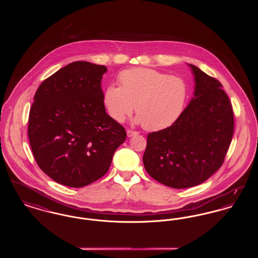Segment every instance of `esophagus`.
Wrapping results in <instances>:
<instances>
[{
    "mask_svg": "<svg viewBox=\"0 0 258 258\" xmlns=\"http://www.w3.org/2000/svg\"><path fill=\"white\" fill-rule=\"evenodd\" d=\"M138 135V133L137 132H135V131H131V130H128L127 132H126V135H127V137H132V136H135V135Z\"/></svg>",
    "mask_w": 258,
    "mask_h": 258,
    "instance_id": "1",
    "label": "esophagus"
}]
</instances>
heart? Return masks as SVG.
Instances as JSON below:
<instances>
[{
    "mask_svg": "<svg viewBox=\"0 0 258 258\" xmlns=\"http://www.w3.org/2000/svg\"><path fill=\"white\" fill-rule=\"evenodd\" d=\"M120 87L111 84L103 95L111 117L122 123L135 109L137 123L158 132L169 127L184 110L187 87L178 76L160 71L136 68L119 74Z\"/></svg>",
    "mask_w": 258,
    "mask_h": 258,
    "instance_id": "heart-1",
    "label": "heart"
}]
</instances>
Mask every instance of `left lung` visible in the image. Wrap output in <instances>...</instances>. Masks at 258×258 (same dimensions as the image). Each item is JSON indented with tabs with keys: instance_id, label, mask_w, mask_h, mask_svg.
I'll use <instances>...</instances> for the list:
<instances>
[{
	"instance_id": "obj_1",
	"label": "left lung",
	"mask_w": 258,
	"mask_h": 258,
	"mask_svg": "<svg viewBox=\"0 0 258 258\" xmlns=\"http://www.w3.org/2000/svg\"><path fill=\"white\" fill-rule=\"evenodd\" d=\"M188 66L195 98L169 127L148 135L143 156L148 174L174 188L209 179L222 165L233 136V109L221 82Z\"/></svg>"
}]
</instances>
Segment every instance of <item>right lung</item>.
<instances>
[{"label":"right lung","mask_w":258,"mask_h":258,"mask_svg":"<svg viewBox=\"0 0 258 258\" xmlns=\"http://www.w3.org/2000/svg\"><path fill=\"white\" fill-rule=\"evenodd\" d=\"M105 66L69 63L37 88L28 136L39 168L59 184L82 187L101 178L126 133L106 113Z\"/></svg>","instance_id":"right-lung-1"}]
</instances>
